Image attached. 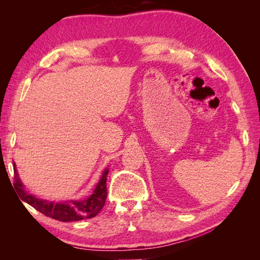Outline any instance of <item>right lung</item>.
I'll return each mask as SVG.
<instances>
[{"mask_svg": "<svg viewBox=\"0 0 260 260\" xmlns=\"http://www.w3.org/2000/svg\"><path fill=\"white\" fill-rule=\"evenodd\" d=\"M14 175L15 190L18 193L20 200L29 204L30 206H32L38 211H40L41 214L51 217L55 220H58V221L72 222L86 218H93L99 214L101 209L105 205V201L107 198L106 181L108 176V169H105V171L103 172L99 184L96 185L95 190H94L93 194L89 199L82 201H68L57 204L36 199L35 196L28 194L23 190V186L17 175L16 167H15V164Z\"/></svg>", "mask_w": 260, "mask_h": 260, "instance_id": "obj_1", "label": "right lung"}]
</instances>
